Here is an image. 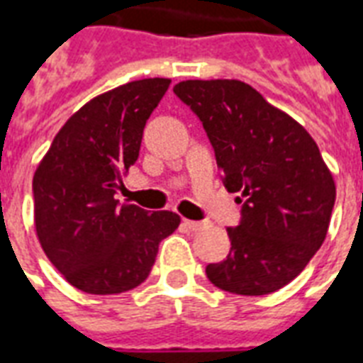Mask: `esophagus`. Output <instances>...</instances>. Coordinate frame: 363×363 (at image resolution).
<instances>
[{"label":"esophagus","instance_id":"1","mask_svg":"<svg viewBox=\"0 0 363 363\" xmlns=\"http://www.w3.org/2000/svg\"><path fill=\"white\" fill-rule=\"evenodd\" d=\"M182 225H184V227H186L189 230H202L203 227H206V223L190 221V219H184V221H182Z\"/></svg>","mask_w":363,"mask_h":363}]
</instances>
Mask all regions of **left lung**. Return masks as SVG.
Segmentation results:
<instances>
[{"label":"left lung","mask_w":363,"mask_h":363,"mask_svg":"<svg viewBox=\"0 0 363 363\" xmlns=\"http://www.w3.org/2000/svg\"><path fill=\"white\" fill-rule=\"evenodd\" d=\"M173 92L202 121L242 217L229 227L227 259L206 275L227 292L269 294L298 277L321 248L335 181L318 144L291 115L240 80H184Z\"/></svg>","instance_id":"8db88e82"}]
</instances>
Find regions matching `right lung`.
I'll return each instance as SVG.
<instances>
[{
	"mask_svg": "<svg viewBox=\"0 0 363 363\" xmlns=\"http://www.w3.org/2000/svg\"><path fill=\"white\" fill-rule=\"evenodd\" d=\"M169 79H142L90 99L61 127L32 181L34 225L45 256L88 294L144 283L160 242L181 217L115 200L138 160L146 121Z\"/></svg>",
	"mask_w": 363,
	"mask_h": 363,
	"instance_id": "add662e5",
	"label": "right lung"
}]
</instances>
